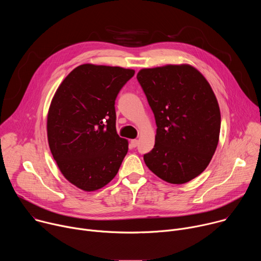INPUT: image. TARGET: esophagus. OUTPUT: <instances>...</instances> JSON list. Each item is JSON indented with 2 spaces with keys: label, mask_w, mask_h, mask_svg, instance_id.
<instances>
[{
  "label": "esophagus",
  "mask_w": 261,
  "mask_h": 261,
  "mask_svg": "<svg viewBox=\"0 0 261 261\" xmlns=\"http://www.w3.org/2000/svg\"><path fill=\"white\" fill-rule=\"evenodd\" d=\"M137 144H138V140H137V139H132V140L130 141V145H131L132 147H136Z\"/></svg>",
  "instance_id": "1"
}]
</instances>
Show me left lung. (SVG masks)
Listing matches in <instances>:
<instances>
[{
  "label": "left lung",
  "mask_w": 261,
  "mask_h": 261,
  "mask_svg": "<svg viewBox=\"0 0 261 261\" xmlns=\"http://www.w3.org/2000/svg\"><path fill=\"white\" fill-rule=\"evenodd\" d=\"M136 77L157 125L145 165L167 182L190 181L207 167L219 141L220 108L210 84L188 64L144 68Z\"/></svg>",
  "instance_id": "left-lung-1"
}]
</instances>
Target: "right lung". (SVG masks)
Wrapping results in <instances>:
<instances>
[{"label": "right lung", "mask_w": 261, "mask_h": 261, "mask_svg": "<svg viewBox=\"0 0 261 261\" xmlns=\"http://www.w3.org/2000/svg\"><path fill=\"white\" fill-rule=\"evenodd\" d=\"M133 69L83 64L59 86L47 114L50 152L67 180L91 192L113 179L128 152L115 101Z\"/></svg>", "instance_id": "obj_1"}]
</instances>
